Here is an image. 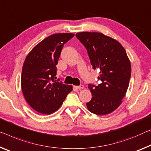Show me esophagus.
<instances>
[{"label": "esophagus", "mask_w": 151, "mask_h": 151, "mask_svg": "<svg viewBox=\"0 0 151 151\" xmlns=\"http://www.w3.org/2000/svg\"><path fill=\"white\" fill-rule=\"evenodd\" d=\"M74 88L77 90H80V89H82V88H84V86L83 85H81L79 86H74Z\"/></svg>", "instance_id": "esophagus-1"}]
</instances>
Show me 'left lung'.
Here are the masks:
<instances>
[{
  "label": "left lung",
  "mask_w": 151,
  "mask_h": 151,
  "mask_svg": "<svg viewBox=\"0 0 151 151\" xmlns=\"http://www.w3.org/2000/svg\"><path fill=\"white\" fill-rule=\"evenodd\" d=\"M76 37L87 50L93 68L99 69L97 86L88 85L92 99L88 111L109 114L120 106L130 83L131 64L125 49L117 40L99 32H79Z\"/></svg>",
  "instance_id": "1"
}]
</instances>
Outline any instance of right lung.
Here are the masks:
<instances>
[{"label": "right lung", "mask_w": 151, "mask_h": 151, "mask_svg": "<svg viewBox=\"0 0 151 151\" xmlns=\"http://www.w3.org/2000/svg\"><path fill=\"white\" fill-rule=\"evenodd\" d=\"M74 33H55L37 44L23 63L21 89L26 101L35 111L53 114L63 104L73 86L55 81L56 65L64 44Z\"/></svg>", "instance_id": "right-lung-1"}]
</instances>
